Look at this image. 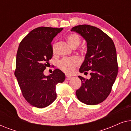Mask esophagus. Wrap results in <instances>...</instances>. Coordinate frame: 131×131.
<instances>
[{"label": "esophagus", "mask_w": 131, "mask_h": 131, "mask_svg": "<svg viewBox=\"0 0 131 131\" xmlns=\"http://www.w3.org/2000/svg\"><path fill=\"white\" fill-rule=\"evenodd\" d=\"M66 79L67 80H70V79H71L72 78V77L71 76H68V75H66Z\"/></svg>", "instance_id": "obj_1"}]
</instances>
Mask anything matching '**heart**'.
I'll use <instances>...</instances> for the list:
<instances>
[{"instance_id":"1","label":"heart","mask_w":131,"mask_h":131,"mask_svg":"<svg viewBox=\"0 0 131 131\" xmlns=\"http://www.w3.org/2000/svg\"><path fill=\"white\" fill-rule=\"evenodd\" d=\"M67 42L73 48H76L79 45L81 42V39L78 35L76 33H71L66 37ZM55 44L53 45L54 48ZM79 58L76 57L70 58H64L60 61L58 64V67L66 73H71L74 71L75 67L80 64Z\"/></svg>"}]
</instances>
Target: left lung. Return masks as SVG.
Wrapping results in <instances>:
<instances>
[{"mask_svg": "<svg viewBox=\"0 0 131 131\" xmlns=\"http://www.w3.org/2000/svg\"><path fill=\"white\" fill-rule=\"evenodd\" d=\"M82 36L87 43V53L79 69L91 78L78 76L82 85L76 91L78 100L87 105L102 103L110 94L118 72L116 50L112 39L96 27L83 24L71 30Z\"/></svg>", "mask_w": 131, "mask_h": 131, "instance_id": "obj_1", "label": "left lung"}]
</instances>
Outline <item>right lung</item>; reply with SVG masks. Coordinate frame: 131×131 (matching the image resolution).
Wrapping results in <instances>:
<instances>
[{
    "mask_svg": "<svg viewBox=\"0 0 131 131\" xmlns=\"http://www.w3.org/2000/svg\"><path fill=\"white\" fill-rule=\"evenodd\" d=\"M62 29L37 27L23 39L18 49L14 74L24 98L37 108H44L55 101L57 84L65 80V74L57 69L49 76L43 74L52 57V41Z\"/></svg>",
    "mask_w": 131,
    "mask_h": 131,
    "instance_id": "obj_1",
    "label": "right lung"
}]
</instances>
